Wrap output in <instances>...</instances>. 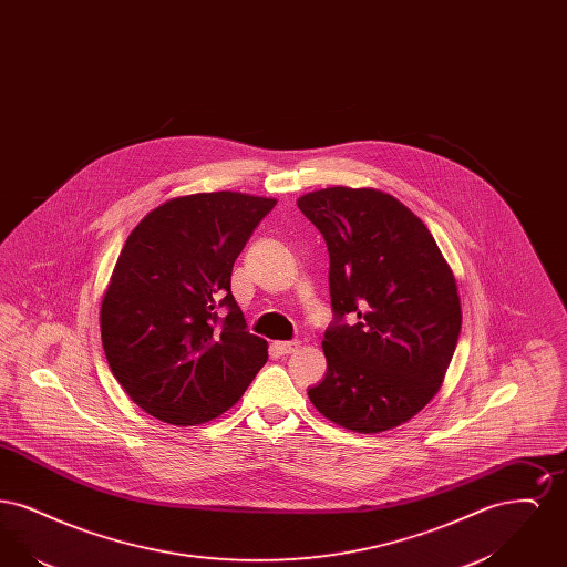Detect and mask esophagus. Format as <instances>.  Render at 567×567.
<instances>
[{
	"instance_id": "obj_1",
	"label": "esophagus",
	"mask_w": 567,
	"mask_h": 567,
	"mask_svg": "<svg viewBox=\"0 0 567 567\" xmlns=\"http://www.w3.org/2000/svg\"><path fill=\"white\" fill-rule=\"evenodd\" d=\"M299 349V342H276V351L280 354H291Z\"/></svg>"
}]
</instances>
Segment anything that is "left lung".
Returning a JSON list of instances; mask_svg holds the SVG:
<instances>
[{
    "label": "left lung",
    "mask_w": 567,
    "mask_h": 567,
    "mask_svg": "<svg viewBox=\"0 0 567 567\" xmlns=\"http://www.w3.org/2000/svg\"><path fill=\"white\" fill-rule=\"evenodd\" d=\"M323 234L336 321L327 374L308 391L331 423L389 432L416 416L451 365L461 331L457 280L432 231L384 190L327 187L297 199ZM351 313L352 326L341 319Z\"/></svg>",
    "instance_id": "8db88e82"
}]
</instances>
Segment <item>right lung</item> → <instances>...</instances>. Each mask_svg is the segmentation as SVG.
Returning <instances> with one entry per match:
<instances>
[{
    "instance_id": "add662e5",
    "label": "right lung",
    "mask_w": 567,
    "mask_h": 567,
    "mask_svg": "<svg viewBox=\"0 0 567 567\" xmlns=\"http://www.w3.org/2000/svg\"><path fill=\"white\" fill-rule=\"evenodd\" d=\"M274 197L178 195L130 234L100 310L110 370L134 404L169 425H202L236 404L268 361L246 331L231 270ZM230 308L218 322L215 310Z\"/></svg>"
}]
</instances>
